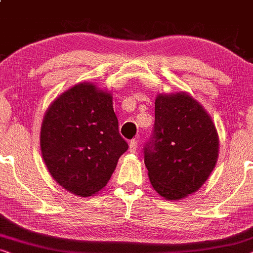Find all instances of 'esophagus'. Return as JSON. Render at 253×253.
Instances as JSON below:
<instances>
[{
    "mask_svg": "<svg viewBox=\"0 0 253 253\" xmlns=\"http://www.w3.org/2000/svg\"><path fill=\"white\" fill-rule=\"evenodd\" d=\"M137 148V141L136 140H130L129 142V152H135Z\"/></svg>",
    "mask_w": 253,
    "mask_h": 253,
    "instance_id": "esophagus-1",
    "label": "esophagus"
}]
</instances>
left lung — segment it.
Wrapping results in <instances>:
<instances>
[{
	"label": "left lung",
	"mask_w": 253,
	"mask_h": 253,
	"mask_svg": "<svg viewBox=\"0 0 253 253\" xmlns=\"http://www.w3.org/2000/svg\"><path fill=\"white\" fill-rule=\"evenodd\" d=\"M218 152L215 127L191 96L156 98L154 129L143 154L149 179L161 196L175 201L195 193L214 169Z\"/></svg>",
	"instance_id": "1"
}]
</instances>
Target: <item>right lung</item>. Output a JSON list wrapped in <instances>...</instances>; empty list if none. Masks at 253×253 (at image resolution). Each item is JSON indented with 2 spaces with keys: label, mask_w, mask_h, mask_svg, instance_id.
I'll list each match as a JSON object with an SVG mask.
<instances>
[{
  "label": "right lung",
  "mask_w": 253,
  "mask_h": 253,
  "mask_svg": "<svg viewBox=\"0 0 253 253\" xmlns=\"http://www.w3.org/2000/svg\"><path fill=\"white\" fill-rule=\"evenodd\" d=\"M40 144L57 183L81 197L106 186L128 149L111 95L91 84H77L52 102L42 123Z\"/></svg>",
  "instance_id": "add662e5"
}]
</instances>
